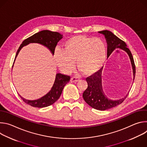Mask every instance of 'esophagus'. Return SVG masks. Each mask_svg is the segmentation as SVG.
Listing matches in <instances>:
<instances>
[{"mask_svg": "<svg viewBox=\"0 0 147 147\" xmlns=\"http://www.w3.org/2000/svg\"><path fill=\"white\" fill-rule=\"evenodd\" d=\"M80 80V78L77 77H73L71 78V82H77Z\"/></svg>", "mask_w": 147, "mask_h": 147, "instance_id": "obj_1", "label": "esophagus"}]
</instances>
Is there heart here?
<instances>
[{"instance_id": "b5f03b06", "label": "heart", "mask_w": 147, "mask_h": 147, "mask_svg": "<svg viewBox=\"0 0 147 147\" xmlns=\"http://www.w3.org/2000/svg\"><path fill=\"white\" fill-rule=\"evenodd\" d=\"M107 46L99 38L86 35H76L66 40L64 50L56 48L54 52L56 63L61 71L70 73L74 69L85 76H91L98 71L107 59Z\"/></svg>"}]
</instances>
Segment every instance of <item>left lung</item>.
<instances>
[{"label": "left lung", "mask_w": 147, "mask_h": 147, "mask_svg": "<svg viewBox=\"0 0 147 147\" xmlns=\"http://www.w3.org/2000/svg\"><path fill=\"white\" fill-rule=\"evenodd\" d=\"M104 35L106 38L108 45L107 56L108 57L116 49L120 48L128 54L132 66L133 72V80L136 75V66L133 55L127 47V45L123 40L119 38L111 31L108 30H103L98 32ZM100 69L95 74L87 77L86 81L88 84L87 88L84 92L82 96L86 103L92 108L99 110L105 111L114 108L121 104L124 99L127 98L129 93L125 97L119 100H111L108 99L105 95L102 87V71Z\"/></svg>", "instance_id": "1"}]
</instances>
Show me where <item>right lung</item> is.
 <instances>
[{
	"label": "right lung",
	"mask_w": 147,
	"mask_h": 147,
	"mask_svg": "<svg viewBox=\"0 0 147 147\" xmlns=\"http://www.w3.org/2000/svg\"><path fill=\"white\" fill-rule=\"evenodd\" d=\"M63 38V35L57 32H53L49 30H43L38 32L31 36L26 39L20 46L14 60L15 61L20 51L22 48L30 43H37L42 45L50 50L52 55H54L55 49L58 42ZM13 63V65H14ZM70 77L69 76L57 73L55 82L51 91L45 95L36 100H28L20 95L23 100L29 105L35 108H45L54 103L60 96L63 88L66 84L70 81Z\"/></svg>",
	"instance_id": "1"
}]
</instances>
